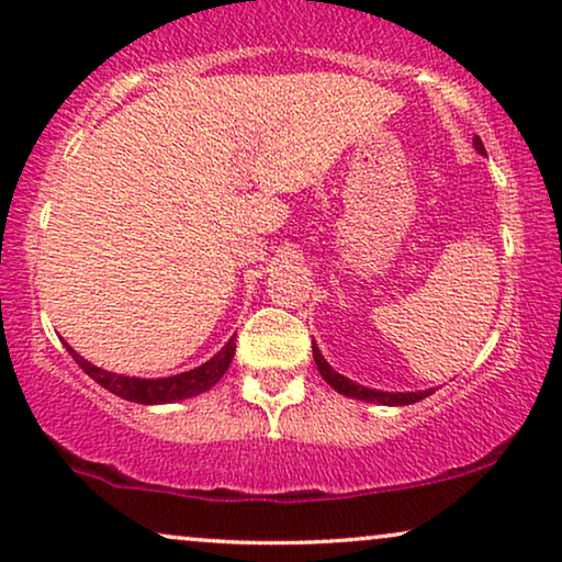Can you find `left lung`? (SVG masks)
I'll use <instances>...</instances> for the list:
<instances>
[{"mask_svg": "<svg viewBox=\"0 0 562 562\" xmlns=\"http://www.w3.org/2000/svg\"><path fill=\"white\" fill-rule=\"evenodd\" d=\"M473 145H475V150L486 156V148H483V143H481L479 135L473 137ZM312 352H314V363H317V371L322 373V379H325V381L329 383V386H333V389L337 391V394H342V396L360 398V402H371V404H383V406H406V404L422 402V398L429 396V394H435V389H427V391H406V394H391V391H379V389L360 386V383L345 379V375L333 371V366H329L327 360L322 358L317 342L312 345Z\"/></svg>", "mask_w": 562, "mask_h": 562, "instance_id": "1", "label": "left lung"}]
</instances>
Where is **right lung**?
Segmentation results:
<instances>
[{
    "label": "right lung",
    "instance_id": "right-lung-1",
    "mask_svg": "<svg viewBox=\"0 0 562 562\" xmlns=\"http://www.w3.org/2000/svg\"><path fill=\"white\" fill-rule=\"evenodd\" d=\"M68 352H71L76 363L83 368V373H89L99 386L112 391L114 396H122L127 398V402H137V404H171V402H181V398L204 394L206 389H212L214 383L225 375L235 356V337H229L227 345L217 352V356L194 368V371L168 375V379H135V375L110 373V371H102V368L91 366L89 360H83L74 348H68Z\"/></svg>",
    "mask_w": 562,
    "mask_h": 562
}]
</instances>
